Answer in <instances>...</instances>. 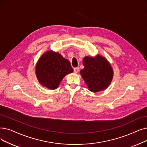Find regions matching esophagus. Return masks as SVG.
Segmentation results:
<instances>
[{"instance_id":"1","label":"esophagus","mask_w":147,"mask_h":147,"mask_svg":"<svg viewBox=\"0 0 147 147\" xmlns=\"http://www.w3.org/2000/svg\"><path fill=\"white\" fill-rule=\"evenodd\" d=\"M79 71V68L78 67H76V68H74V72L75 73H78Z\"/></svg>"}]
</instances>
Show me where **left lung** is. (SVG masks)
<instances>
[{"label": "left lung", "mask_w": 147, "mask_h": 147, "mask_svg": "<svg viewBox=\"0 0 147 147\" xmlns=\"http://www.w3.org/2000/svg\"><path fill=\"white\" fill-rule=\"evenodd\" d=\"M83 65L84 68L80 70V74L91 91L103 90L110 85L113 70L109 62L103 57L86 56L83 59Z\"/></svg>", "instance_id": "8db88e82"}]
</instances>
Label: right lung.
Masks as SVG:
<instances>
[{
  "label": "right lung",
  "instance_id": "right-lung-1",
  "mask_svg": "<svg viewBox=\"0 0 147 147\" xmlns=\"http://www.w3.org/2000/svg\"><path fill=\"white\" fill-rule=\"evenodd\" d=\"M73 71L69 61L52 51L44 53L36 66L38 81L42 86L51 89L58 88L65 76Z\"/></svg>",
  "mask_w": 147,
  "mask_h": 147
}]
</instances>
